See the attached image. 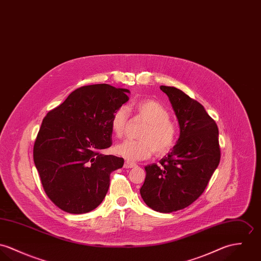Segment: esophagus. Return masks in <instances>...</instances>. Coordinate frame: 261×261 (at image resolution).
I'll use <instances>...</instances> for the list:
<instances>
[{"mask_svg": "<svg viewBox=\"0 0 261 261\" xmlns=\"http://www.w3.org/2000/svg\"><path fill=\"white\" fill-rule=\"evenodd\" d=\"M135 166H136L135 163H132V162H129V161H126V162L124 163V168H126V169L133 168V167H135Z\"/></svg>", "mask_w": 261, "mask_h": 261, "instance_id": "esophagus-1", "label": "esophagus"}]
</instances>
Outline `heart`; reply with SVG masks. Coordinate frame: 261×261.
<instances>
[{
  "label": "heart",
  "instance_id": "obj_1",
  "mask_svg": "<svg viewBox=\"0 0 261 261\" xmlns=\"http://www.w3.org/2000/svg\"><path fill=\"white\" fill-rule=\"evenodd\" d=\"M137 113L148 122L140 138L143 140H124L114 147L117 155L128 161H139L151 156L153 151L165 154L176 144L178 130L170 121L168 110L155 100L146 99L135 106ZM129 118L128 108L121 106L111 118V129L117 137H121L126 129Z\"/></svg>",
  "mask_w": 261,
  "mask_h": 261
}]
</instances>
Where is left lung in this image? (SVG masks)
Segmentation results:
<instances>
[{
  "mask_svg": "<svg viewBox=\"0 0 261 261\" xmlns=\"http://www.w3.org/2000/svg\"><path fill=\"white\" fill-rule=\"evenodd\" d=\"M160 89L169 98L180 135L159 164L145 166L140 194L151 209L171 213L189 206L202 194L219 164L220 148L218 127L200 103L177 88Z\"/></svg>",
  "mask_w": 261,
  "mask_h": 261,
  "instance_id": "left-lung-1",
  "label": "left lung"
}]
</instances>
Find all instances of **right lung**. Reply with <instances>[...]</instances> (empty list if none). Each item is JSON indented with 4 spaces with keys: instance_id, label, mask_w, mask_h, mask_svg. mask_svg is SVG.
Segmentation results:
<instances>
[{
    "instance_id": "1",
    "label": "right lung",
    "mask_w": 261,
    "mask_h": 261,
    "mask_svg": "<svg viewBox=\"0 0 261 261\" xmlns=\"http://www.w3.org/2000/svg\"><path fill=\"white\" fill-rule=\"evenodd\" d=\"M128 94L108 84L84 86L43 119L34 162L46 194L60 209L83 214L105 198L110 174L124 159L100 151L112 145L111 118Z\"/></svg>"
}]
</instances>
